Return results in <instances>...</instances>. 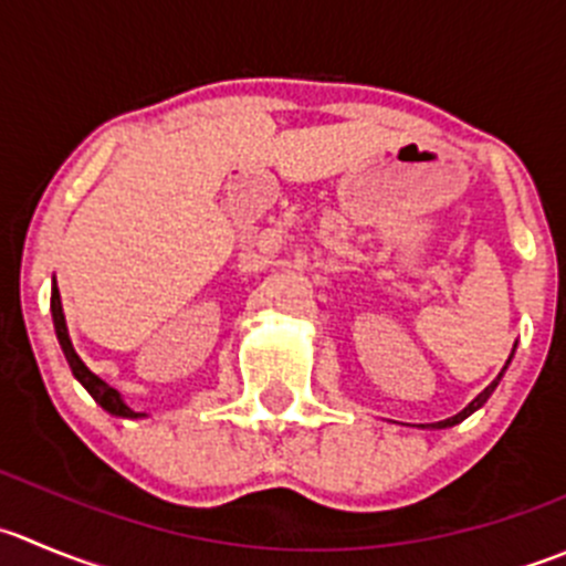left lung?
<instances>
[{"label": "left lung", "mask_w": 566, "mask_h": 566, "mask_svg": "<svg viewBox=\"0 0 566 566\" xmlns=\"http://www.w3.org/2000/svg\"><path fill=\"white\" fill-rule=\"evenodd\" d=\"M512 354H514V350H512ZM509 361H512V356H509ZM509 361H506V365H509ZM503 370H506V367H503ZM503 370H501V376H503ZM501 376H497V378H495V381H492V384H490V387H486V389H484V392H479V395H475V398H473V400H470V403H468V406H464V409H462V411H459V415L448 417V420H440V422H429L431 429H451V426H457V422H462V420H464V417H470V415H473V411H475V409H481V406H484V403H486V398H490V395H492V392H495V387H497V381H501Z\"/></svg>", "instance_id": "obj_1"}]
</instances>
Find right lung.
<instances>
[{
	"label": "right lung",
	"mask_w": 566,
	"mask_h": 566,
	"mask_svg": "<svg viewBox=\"0 0 566 566\" xmlns=\"http://www.w3.org/2000/svg\"><path fill=\"white\" fill-rule=\"evenodd\" d=\"M52 321H54V334H57V343L65 354V361H69V367H71V373H74L76 381H80L82 387L91 392V398L96 400L104 411H109V415H115V417H146L144 411L129 409V406H126V400L120 398L118 389L109 387L107 381H102L96 373L87 370L85 361L76 356L74 345H71V337H69V328H65V315H63V304H60L57 284H52Z\"/></svg>",
	"instance_id": "1"
}]
</instances>
